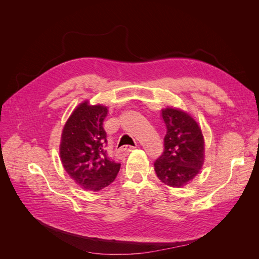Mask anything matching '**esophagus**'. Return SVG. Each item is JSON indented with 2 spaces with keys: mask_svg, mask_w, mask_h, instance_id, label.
<instances>
[{
  "mask_svg": "<svg viewBox=\"0 0 259 259\" xmlns=\"http://www.w3.org/2000/svg\"><path fill=\"white\" fill-rule=\"evenodd\" d=\"M134 147H132V146H125V147H123V148H121L120 150H119V153H121V154H127V153H130L131 151H133L134 150Z\"/></svg>",
  "mask_w": 259,
  "mask_h": 259,
  "instance_id": "34e87169",
  "label": "esophagus"
}]
</instances>
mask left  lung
Wrapping results in <instances>:
<instances>
[{
    "label": "left lung",
    "instance_id": "8db88e82",
    "mask_svg": "<svg viewBox=\"0 0 259 259\" xmlns=\"http://www.w3.org/2000/svg\"><path fill=\"white\" fill-rule=\"evenodd\" d=\"M166 126L164 152L154 162V170L163 184L185 187L204 164V136L199 123L187 111L166 107L161 110Z\"/></svg>",
    "mask_w": 259,
    "mask_h": 259
}]
</instances>
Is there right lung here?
Listing matches in <instances>:
<instances>
[{
  "mask_svg": "<svg viewBox=\"0 0 259 259\" xmlns=\"http://www.w3.org/2000/svg\"><path fill=\"white\" fill-rule=\"evenodd\" d=\"M108 108L84 100L70 114L61 132L59 156L67 174L82 189L99 191L110 185L121 164L107 155L103 127Z\"/></svg>",
  "mask_w": 259,
  "mask_h": 259,
  "instance_id": "add662e5",
  "label": "right lung"
}]
</instances>
